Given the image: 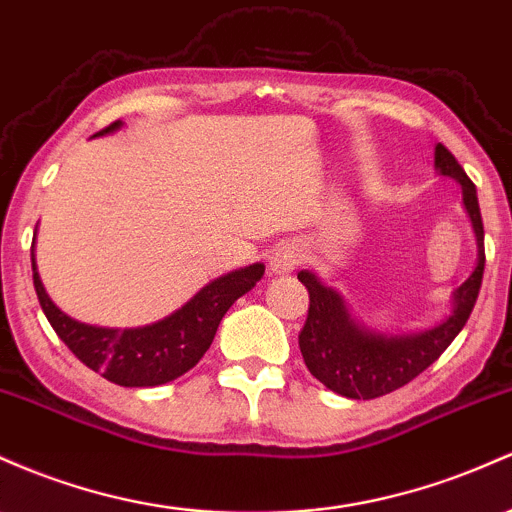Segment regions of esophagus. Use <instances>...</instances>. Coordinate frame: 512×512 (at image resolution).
I'll return each instance as SVG.
<instances>
[{
  "label": "esophagus",
  "instance_id": "esophagus-1",
  "mask_svg": "<svg viewBox=\"0 0 512 512\" xmlns=\"http://www.w3.org/2000/svg\"><path fill=\"white\" fill-rule=\"evenodd\" d=\"M301 257V245L294 243V240H284V243H279L272 250V255H269V269H272L274 274H289L299 267Z\"/></svg>",
  "mask_w": 512,
  "mask_h": 512
}]
</instances>
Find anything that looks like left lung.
<instances>
[{
	"label": "left lung",
	"mask_w": 512,
	"mask_h": 512,
	"mask_svg": "<svg viewBox=\"0 0 512 512\" xmlns=\"http://www.w3.org/2000/svg\"><path fill=\"white\" fill-rule=\"evenodd\" d=\"M435 170L457 179L462 204L476 235V267L462 286L452 291V308L440 323L415 333H381L352 316L338 289L325 286L308 269L299 282L308 289L311 306L299 335L303 362L323 386L345 398H379L391 393L430 367L452 345L471 316L484 277V223H481L476 187L454 155L442 143L435 145Z\"/></svg>",
	"instance_id": "left-lung-1"
}]
</instances>
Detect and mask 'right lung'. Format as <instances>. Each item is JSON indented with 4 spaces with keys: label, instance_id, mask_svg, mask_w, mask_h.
<instances>
[{
    "label": "right lung",
    "instance_id": "add662e5",
    "mask_svg": "<svg viewBox=\"0 0 512 512\" xmlns=\"http://www.w3.org/2000/svg\"><path fill=\"white\" fill-rule=\"evenodd\" d=\"M121 126V121L111 123L97 136L116 133ZM31 265L38 301L58 338L82 364L128 389L160 386L189 372L211 347L218 323L226 316L228 308L265 274L262 262L233 269L201 286L182 308L155 323L138 325V328H101V325L82 323L60 311L46 294L33 252Z\"/></svg>",
    "mask_w": 512,
    "mask_h": 512
}]
</instances>
